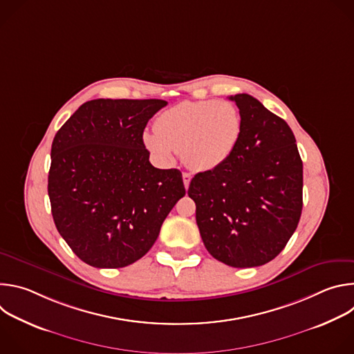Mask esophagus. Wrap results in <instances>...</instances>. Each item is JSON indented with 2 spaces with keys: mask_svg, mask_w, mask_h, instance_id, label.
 <instances>
[{
  "mask_svg": "<svg viewBox=\"0 0 354 354\" xmlns=\"http://www.w3.org/2000/svg\"><path fill=\"white\" fill-rule=\"evenodd\" d=\"M182 178H183V185H185V187L187 189V187H189V183H190V180H192V175L187 174V172H183V174H182Z\"/></svg>",
  "mask_w": 354,
  "mask_h": 354,
  "instance_id": "obj_1",
  "label": "esophagus"
}]
</instances>
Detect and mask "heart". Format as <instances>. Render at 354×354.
Instances as JSON below:
<instances>
[{"instance_id":"b5f03b06","label":"heart","mask_w":354,"mask_h":354,"mask_svg":"<svg viewBox=\"0 0 354 354\" xmlns=\"http://www.w3.org/2000/svg\"><path fill=\"white\" fill-rule=\"evenodd\" d=\"M241 130L239 111L227 100H185L164 111L142 141L164 162H172L178 151L189 168L206 172L231 157Z\"/></svg>"}]
</instances>
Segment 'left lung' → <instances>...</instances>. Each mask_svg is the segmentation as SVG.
Returning <instances> with one entry per match:
<instances>
[{
	"label": "left lung",
	"mask_w": 354,
	"mask_h": 354,
	"mask_svg": "<svg viewBox=\"0 0 354 354\" xmlns=\"http://www.w3.org/2000/svg\"><path fill=\"white\" fill-rule=\"evenodd\" d=\"M242 130L231 157L194 175L187 194L206 249L232 268L274 259L302 210V161L288 124L248 93L230 96Z\"/></svg>",
	"instance_id": "left-lung-1"
}]
</instances>
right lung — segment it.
<instances>
[{
    "label": "right lung",
    "instance_id": "1",
    "mask_svg": "<svg viewBox=\"0 0 354 354\" xmlns=\"http://www.w3.org/2000/svg\"><path fill=\"white\" fill-rule=\"evenodd\" d=\"M162 99H93L56 133L47 192L57 231L85 263L124 268L154 245L186 193L179 169L148 161L142 133Z\"/></svg>",
    "mask_w": 354,
    "mask_h": 354
}]
</instances>
